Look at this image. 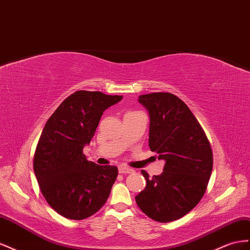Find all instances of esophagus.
<instances>
[{"label": "esophagus", "mask_w": 250, "mask_h": 250, "mask_svg": "<svg viewBox=\"0 0 250 250\" xmlns=\"http://www.w3.org/2000/svg\"><path fill=\"white\" fill-rule=\"evenodd\" d=\"M118 172H119V174H132V173H134V169L129 167L120 166L118 168Z\"/></svg>", "instance_id": "esophagus-1"}]
</instances>
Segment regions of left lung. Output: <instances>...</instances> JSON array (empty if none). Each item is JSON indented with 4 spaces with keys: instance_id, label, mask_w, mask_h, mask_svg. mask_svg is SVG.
Masks as SVG:
<instances>
[{
    "instance_id": "left-lung-1",
    "label": "left lung",
    "mask_w": 250,
    "mask_h": 250,
    "mask_svg": "<svg viewBox=\"0 0 250 250\" xmlns=\"http://www.w3.org/2000/svg\"><path fill=\"white\" fill-rule=\"evenodd\" d=\"M149 115L148 146L166 161L163 172L148 178L135 197L139 208L157 222L167 223L189 212L201 200L212 170L209 141L194 114L172 93L140 95Z\"/></svg>"
}]
</instances>
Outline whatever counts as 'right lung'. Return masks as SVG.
<instances>
[{"instance_id":"1","label":"right lung","mask_w":250,"mask_h":250,"mask_svg":"<svg viewBox=\"0 0 250 250\" xmlns=\"http://www.w3.org/2000/svg\"><path fill=\"white\" fill-rule=\"evenodd\" d=\"M121 99L97 91H76L45 125L33 169L42 196L62 217L89 218L108 200L118 168L88 161L83 149L93 138L103 113Z\"/></svg>"}]
</instances>
